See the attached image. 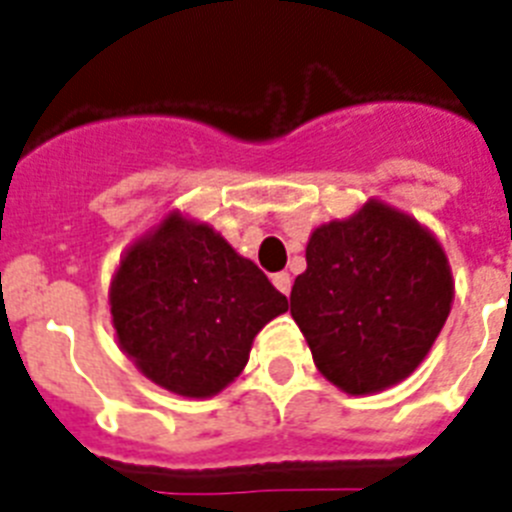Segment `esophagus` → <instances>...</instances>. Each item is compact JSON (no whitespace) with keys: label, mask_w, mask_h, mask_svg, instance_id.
Masks as SVG:
<instances>
[{"label":"esophagus","mask_w":512,"mask_h":512,"mask_svg":"<svg viewBox=\"0 0 512 512\" xmlns=\"http://www.w3.org/2000/svg\"><path fill=\"white\" fill-rule=\"evenodd\" d=\"M273 286H276L278 292L289 297V292H292V276H289V273H276V276H273Z\"/></svg>","instance_id":"1"}]
</instances>
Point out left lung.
Wrapping results in <instances>:
<instances>
[{"instance_id":"1","label":"left lung","mask_w":512,"mask_h":512,"mask_svg":"<svg viewBox=\"0 0 512 512\" xmlns=\"http://www.w3.org/2000/svg\"><path fill=\"white\" fill-rule=\"evenodd\" d=\"M307 270L292 286V318L318 371L347 394H373L421 365L452 307L442 244L410 215L365 202L315 228Z\"/></svg>"}]
</instances>
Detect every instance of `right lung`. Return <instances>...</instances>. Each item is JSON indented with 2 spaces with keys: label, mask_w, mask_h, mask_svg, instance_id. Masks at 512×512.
<instances>
[{
  "label": "right lung",
  "mask_w": 512,
  "mask_h": 512,
  "mask_svg": "<svg viewBox=\"0 0 512 512\" xmlns=\"http://www.w3.org/2000/svg\"><path fill=\"white\" fill-rule=\"evenodd\" d=\"M286 310L263 270L181 213L131 244L110 284L120 350L149 381L197 400L244 371L257 331Z\"/></svg>",
  "instance_id": "1"
}]
</instances>
